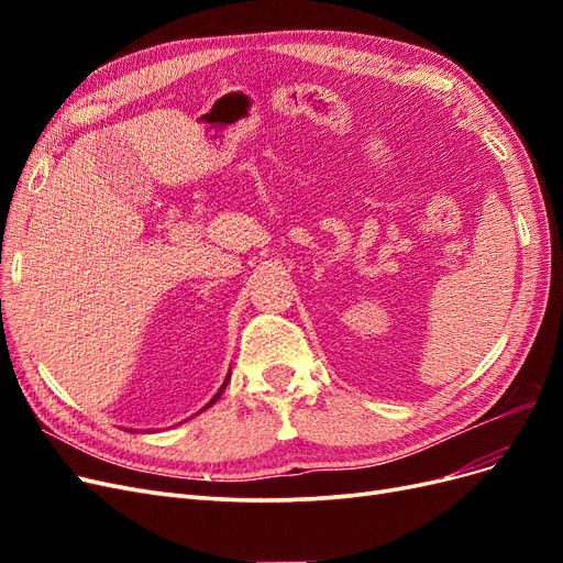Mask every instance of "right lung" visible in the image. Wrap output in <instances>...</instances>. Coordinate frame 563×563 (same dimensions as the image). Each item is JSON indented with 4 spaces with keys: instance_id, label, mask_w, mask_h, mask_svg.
<instances>
[{
    "instance_id": "obj_1",
    "label": "right lung",
    "mask_w": 563,
    "mask_h": 563,
    "mask_svg": "<svg viewBox=\"0 0 563 563\" xmlns=\"http://www.w3.org/2000/svg\"><path fill=\"white\" fill-rule=\"evenodd\" d=\"M228 380H230V376H228V378H225V383H223V387H220V389H218V395H216V397H213V399H211V401H209V404H207V408H209V406H213V404H216V401H218V399H220V395H223V389H225V387H228Z\"/></svg>"
}]
</instances>
